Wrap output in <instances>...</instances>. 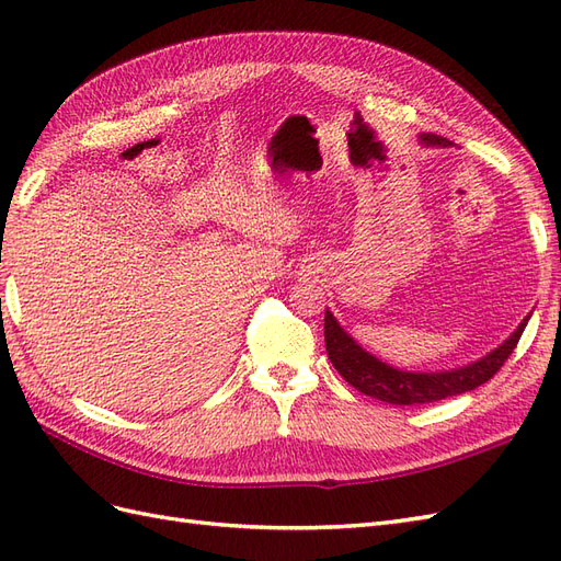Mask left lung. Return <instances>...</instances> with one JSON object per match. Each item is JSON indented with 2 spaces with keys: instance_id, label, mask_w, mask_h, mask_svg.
<instances>
[{
  "instance_id": "1",
  "label": "left lung",
  "mask_w": 561,
  "mask_h": 561,
  "mask_svg": "<svg viewBox=\"0 0 561 561\" xmlns=\"http://www.w3.org/2000/svg\"><path fill=\"white\" fill-rule=\"evenodd\" d=\"M419 142L426 147L454 145L447 138H443V135L435 133H421ZM529 318L531 313L519 322L517 330L507 336L503 344L482 355L480 360L439 371H407L379 360L377 355L365 351L342 325H339V320L332 316V311H325V348L334 369L353 388H358L360 393L388 404H426L468 393V390L486 383L503 367V363L511 358V353L515 351Z\"/></svg>"
}]
</instances>
